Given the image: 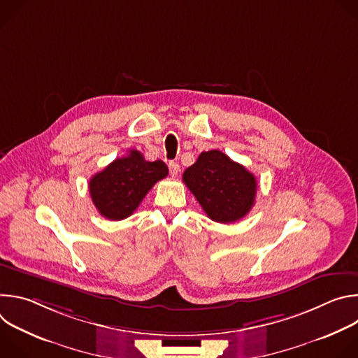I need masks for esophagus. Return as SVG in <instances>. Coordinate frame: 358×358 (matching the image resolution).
I'll return each instance as SVG.
<instances>
[{
  "label": "esophagus",
  "mask_w": 358,
  "mask_h": 358,
  "mask_svg": "<svg viewBox=\"0 0 358 358\" xmlns=\"http://www.w3.org/2000/svg\"><path fill=\"white\" fill-rule=\"evenodd\" d=\"M169 170H170V174H171L173 177H176V176L178 174V171H180V166H178L176 162H170V163H169Z\"/></svg>",
  "instance_id": "esophagus-1"
}]
</instances>
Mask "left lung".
I'll return each mask as SVG.
<instances>
[{"instance_id":"obj_1","label":"left lung","mask_w":358,"mask_h":358,"mask_svg":"<svg viewBox=\"0 0 358 358\" xmlns=\"http://www.w3.org/2000/svg\"><path fill=\"white\" fill-rule=\"evenodd\" d=\"M182 181L208 218L221 224L242 220L253 207L258 188L255 176L220 150L202 151Z\"/></svg>"}]
</instances>
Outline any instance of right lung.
Instances as JSON below:
<instances>
[{
  "instance_id": "obj_1",
  "label": "right lung",
  "mask_w": 358,
  "mask_h": 358,
  "mask_svg": "<svg viewBox=\"0 0 358 358\" xmlns=\"http://www.w3.org/2000/svg\"><path fill=\"white\" fill-rule=\"evenodd\" d=\"M169 176L164 162H147L140 151L112 162L89 181V191L96 210L110 221L130 217L145 194L157 181Z\"/></svg>"
}]
</instances>
